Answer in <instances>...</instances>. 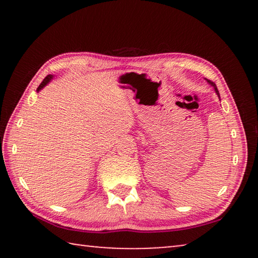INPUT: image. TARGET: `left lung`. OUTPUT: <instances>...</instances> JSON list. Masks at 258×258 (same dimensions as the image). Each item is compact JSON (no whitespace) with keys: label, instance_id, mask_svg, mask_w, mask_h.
<instances>
[{"label":"left lung","instance_id":"1","mask_svg":"<svg viewBox=\"0 0 258 258\" xmlns=\"http://www.w3.org/2000/svg\"><path fill=\"white\" fill-rule=\"evenodd\" d=\"M205 80L207 81V83H208L209 85H211V86H213V87H214V90H215V92H216V94H217V97L220 98V93H218V90H217V86H216L215 83L212 82V81H209V80H207V78H205Z\"/></svg>","mask_w":258,"mask_h":258}]
</instances>
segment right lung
Returning <instances> with one entry per match:
<instances>
[{
    "label": "right lung",
    "instance_id": "add662e5",
    "mask_svg": "<svg viewBox=\"0 0 258 258\" xmlns=\"http://www.w3.org/2000/svg\"><path fill=\"white\" fill-rule=\"evenodd\" d=\"M53 75H47L45 78H44V80H43V82L41 83V84H40V86H38L37 87V92H40V91L43 89V87H44L45 85H47V84H49V83L52 81V80H53Z\"/></svg>",
    "mask_w": 258,
    "mask_h": 258
}]
</instances>
